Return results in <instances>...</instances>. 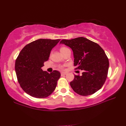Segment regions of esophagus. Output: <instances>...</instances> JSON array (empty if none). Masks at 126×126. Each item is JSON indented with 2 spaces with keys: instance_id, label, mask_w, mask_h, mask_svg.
<instances>
[{
  "instance_id": "1",
  "label": "esophagus",
  "mask_w": 126,
  "mask_h": 126,
  "mask_svg": "<svg viewBox=\"0 0 126 126\" xmlns=\"http://www.w3.org/2000/svg\"><path fill=\"white\" fill-rule=\"evenodd\" d=\"M65 75H66V72H61V76H63Z\"/></svg>"
}]
</instances>
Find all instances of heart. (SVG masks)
Listing matches in <instances>:
<instances>
[{
    "label": "heart",
    "mask_w": 126,
    "mask_h": 126,
    "mask_svg": "<svg viewBox=\"0 0 126 126\" xmlns=\"http://www.w3.org/2000/svg\"><path fill=\"white\" fill-rule=\"evenodd\" d=\"M68 49H69L66 48V47H61L60 49V50L61 51V53L63 54V53H64V52L66 51V50H68ZM64 67H65V66H64V65L63 66H59V68H60V69H61V70H64Z\"/></svg>",
    "instance_id": "heart-1"
}]
</instances>
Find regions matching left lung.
Segmentation results:
<instances>
[{"label": "left lung", "mask_w": 126, "mask_h": 126, "mask_svg": "<svg viewBox=\"0 0 126 126\" xmlns=\"http://www.w3.org/2000/svg\"><path fill=\"white\" fill-rule=\"evenodd\" d=\"M60 43L72 49L75 70H81L82 75H75L70 85L76 93L88 96L99 91L108 76L109 59L103 48L96 43L84 37L63 39Z\"/></svg>", "instance_id": "1"}]
</instances>
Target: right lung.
<instances>
[{"instance_id": "obj_1", "label": "right lung", "mask_w": 126, "mask_h": 126, "mask_svg": "<svg viewBox=\"0 0 126 126\" xmlns=\"http://www.w3.org/2000/svg\"><path fill=\"white\" fill-rule=\"evenodd\" d=\"M60 39H39L23 48L15 61V71L18 82L26 93L36 98L49 96L61 76L60 72L54 70L49 73L42 67L48 60L50 51Z\"/></svg>"}]
</instances>
